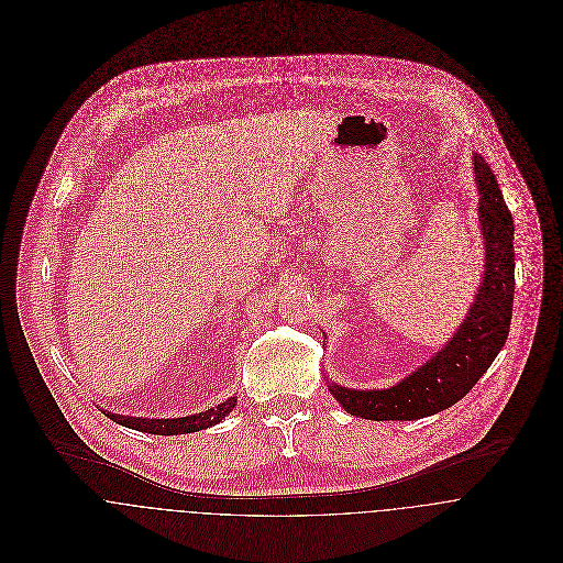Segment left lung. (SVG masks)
<instances>
[{"label": "left lung", "instance_id": "obj_1", "mask_svg": "<svg viewBox=\"0 0 563 563\" xmlns=\"http://www.w3.org/2000/svg\"><path fill=\"white\" fill-rule=\"evenodd\" d=\"M485 271L475 303L455 335L418 371L388 390H353L329 384L351 416L366 420H416L464 399L505 346L514 308V219L498 181L475 154Z\"/></svg>", "mask_w": 563, "mask_h": 563}]
</instances>
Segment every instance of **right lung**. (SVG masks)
Wrapping results in <instances>:
<instances>
[{
	"label": "right lung",
	"instance_id": "right-lung-1",
	"mask_svg": "<svg viewBox=\"0 0 563 563\" xmlns=\"http://www.w3.org/2000/svg\"><path fill=\"white\" fill-rule=\"evenodd\" d=\"M234 407H236V397L221 402L214 409H206L201 413L184 416V418H134V416H119V413H110V411H108V418L123 427L136 429V431H145V433H154V435H177V433H192V431L219 424Z\"/></svg>",
	"mask_w": 563,
	"mask_h": 563
}]
</instances>
